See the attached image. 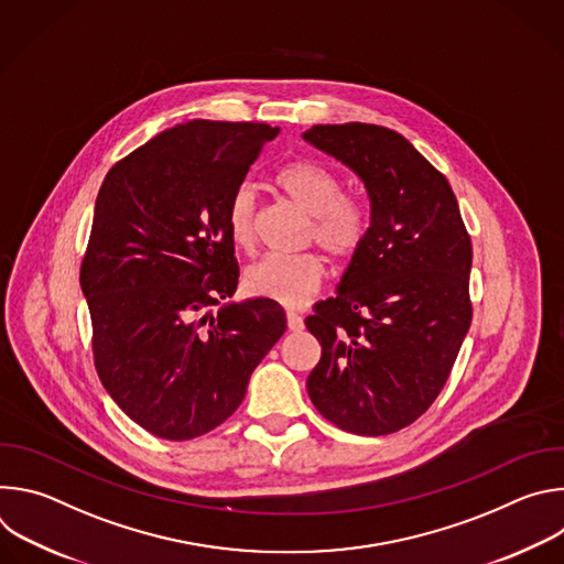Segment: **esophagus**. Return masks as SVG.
<instances>
[{"instance_id":"esophagus-1","label":"esophagus","mask_w":564,"mask_h":564,"mask_svg":"<svg viewBox=\"0 0 564 564\" xmlns=\"http://www.w3.org/2000/svg\"><path fill=\"white\" fill-rule=\"evenodd\" d=\"M288 328L292 330V333H299L301 328H303V316L299 314V312H294V310H288Z\"/></svg>"}]
</instances>
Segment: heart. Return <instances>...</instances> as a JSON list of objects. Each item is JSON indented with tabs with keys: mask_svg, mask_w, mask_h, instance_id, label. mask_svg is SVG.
I'll use <instances>...</instances> for the list:
<instances>
[{
	"mask_svg": "<svg viewBox=\"0 0 564 564\" xmlns=\"http://www.w3.org/2000/svg\"><path fill=\"white\" fill-rule=\"evenodd\" d=\"M274 183L290 203L310 216L307 236L321 250L344 259L361 246L366 216L355 203L341 198V185L328 170L294 160L276 172ZM227 231L238 248L254 243V194L246 185L229 196ZM321 279L324 265L312 254H270L246 272V288L254 296L281 305H301L316 292Z\"/></svg>",
	"mask_w": 564,
	"mask_h": 564,
	"instance_id": "obj_1",
	"label": "heart"
}]
</instances>
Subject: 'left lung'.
<instances>
[{
	"label": "left lung",
	"mask_w": 564,
	"mask_h": 564,
	"mask_svg": "<svg viewBox=\"0 0 564 564\" xmlns=\"http://www.w3.org/2000/svg\"><path fill=\"white\" fill-rule=\"evenodd\" d=\"M361 183L370 223L305 328L321 344L307 377L314 409L377 437L413 424L444 388L470 326V238L448 181L397 131L314 124L301 135Z\"/></svg>",
	"instance_id": "1"
}]
</instances>
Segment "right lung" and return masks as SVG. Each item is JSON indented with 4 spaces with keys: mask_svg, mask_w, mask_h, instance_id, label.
Masks as SVG:
<instances>
[{
    "mask_svg": "<svg viewBox=\"0 0 564 564\" xmlns=\"http://www.w3.org/2000/svg\"><path fill=\"white\" fill-rule=\"evenodd\" d=\"M276 133L189 120L122 158L100 187L79 272L96 368L124 415L155 437L183 442L223 424L288 328L276 301H231L227 231L229 196Z\"/></svg>",
    "mask_w": 564,
    "mask_h": 564,
    "instance_id": "add662e5",
    "label": "right lung"
}]
</instances>
